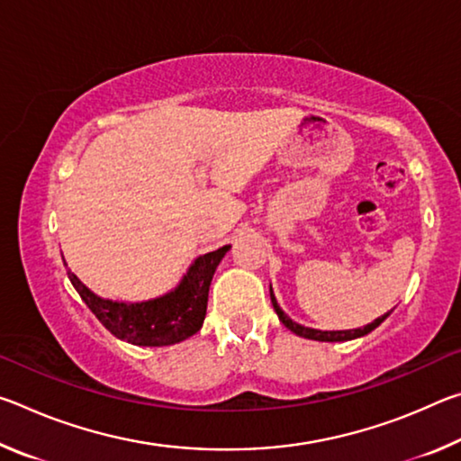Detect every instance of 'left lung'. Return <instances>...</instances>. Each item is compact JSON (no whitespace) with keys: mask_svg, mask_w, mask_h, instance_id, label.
<instances>
[{"mask_svg":"<svg viewBox=\"0 0 461 461\" xmlns=\"http://www.w3.org/2000/svg\"><path fill=\"white\" fill-rule=\"evenodd\" d=\"M270 301H272V307H275L276 315L280 321H283V325L286 327V330H291L293 333L301 335V338H307V339H315V341H349V339H356V338H362V335H368L370 331L376 330V327L384 321V319L390 315L384 313L378 319H374L372 323L364 325V327H357V330H343V331H321V330H311V327H305V325H299L294 323L291 317H288L283 309H280V305L275 299V293H272V286H270Z\"/></svg>","mask_w":461,"mask_h":461,"instance_id":"8db88e82","label":"left lung"}]
</instances>
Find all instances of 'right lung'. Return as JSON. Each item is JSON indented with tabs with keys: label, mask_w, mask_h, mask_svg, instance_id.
Listing matches in <instances>:
<instances>
[{
	"label": "right lung",
	"mask_w": 461,
	"mask_h": 461,
	"mask_svg": "<svg viewBox=\"0 0 461 461\" xmlns=\"http://www.w3.org/2000/svg\"><path fill=\"white\" fill-rule=\"evenodd\" d=\"M230 248L231 246H223L215 252L199 256L175 291L142 303L101 299L95 293H91L71 270L67 275L77 293L81 294L85 305L115 338L134 343V346H173L201 330L207 313L209 285H212L215 268L220 267Z\"/></svg>",
	"instance_id": "1"
}]
</instances>
